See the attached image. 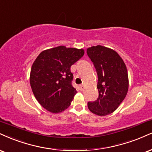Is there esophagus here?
Wrapping results in <instances>:
<instances>
[{"mask_svg": "<svg viewBox=\"0 0 152 152\" xmlns=\"http://www.w3.org/2000/svg\"><path fill=\"white\" fill-rule=\"evenodd\" d=\"M80 89H81V91H83L84 89H85V86H84V85H80Z\"/></svg>", "mask_w": 152, "mask_h": 152, "instance_id": "obj_1", "label": "esophagus"}]
</instances>
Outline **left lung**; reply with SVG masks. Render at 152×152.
Here are the masks:
<instances>
[{"mask_svg":"<svg viewBox=\"0 0 152 152\" xmlns=\"http://www.w3.org/2000/svg\"><path fill=\"white\" fill-rule=\"evenodd\" d=\"M87 54L94 63L98 74V98L88 102V107L98 116L116 110L127 94L129 78L123 59L113 49L101 45L88 47Z\"/></svg>","mask_w":152,"mask_h":152,"instance_id":"1","label":"left lung"}]
</instances>
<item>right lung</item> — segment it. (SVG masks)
<instances>
[{
  "mask_svg": "<svg viewBox=\"0 0 152 152\" xmlns=\"http://www.w3.org/2000/svg\"><path fill=\"white\" fill-rule=\"evenodd\" d=\"M84 55L83 49L58 46L44 50L32 64L31 88L45 109L60 113L70 106L77 91L71 85V66Z\"/></svg>",
  "mask_w": 152,
  "mask_h": 152,
  "instance_id": "add662e5",
  "label": "right lung"
}]
</instances>
